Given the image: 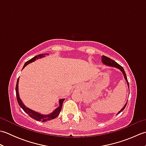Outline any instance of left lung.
I'll return each instance as SVG.
<instances>
[{
	"instance_id": "left-lung-1",
	"label": "left lung",
	"mask_w": 146,
	"mask_h": 146,
	"mask_svg": "<svg viewBox=\"0 0 146 146\" xmlns=\"http://www.w3.org/2000/svg\"><path fill=\"white\" fill-rule=\"evenodd\" d=\"M102 61L103 62V63L105 64L108 65V66H110L115 67V68H118V69H119L121 71H122V73L123 74V76H124V78H125V80H126L127 83L129 88V82H128V80H127V78L126 73H125V71H124V70H123V67H122V66H120V65L118 64V63H117V62L113 61V60H111V59L109 58L108 57L105 56H104V55H102ZM127 103L125 104V105H124V107H123L122 108V109H121V110L119 111V113H118L117 114L120 113L121 112V111L124 110V108H125L126 105H127Z\"/></svg>"
}]
</instances>
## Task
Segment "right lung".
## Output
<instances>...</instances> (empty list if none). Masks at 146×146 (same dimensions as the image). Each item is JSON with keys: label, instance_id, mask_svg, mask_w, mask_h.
Wrapping results in <instances>:
<instances>
[{"label": "right lung", "instance_id": "right-lung-1", "mask_svg": "<svg viewBox=\"0 0 146 146\" xmlns=\"http://www.w3.org/2000/svg\"><path fill=\"white\" fill-rule=\"evenodd\" d=\"M46 54H38V56H36L34 58H31V60H29V61H27V62H26L25 64H24V66L23 68V69L24 68H25V66H26L27 64H29L30 63H32V62L35 61L37 59H39V58H41L42 57L45 56V55ZM19 77L17 80V83H16V86H15V92H16V97H17V100L19 105V106L23 108V110L25 111V112L28 114L29 115L33 118V119H35L36 120H38V121H41V122H46V121H48V120H51L52 119H54L55 118H56L58 117V115L59 114H60V111L61 110V108H62V106H63V102L64 100V99H60V100H59V104H60V106H59L57 108H56V109L53 111V112L51 113V114H49V115H42V114H40L38 112H36V111H33L32 110L29 109V108H27V107H26L25 105L23 104V102H22L21 100L19 98V92H18V83H19Z\"/></svg>", "mask_w": 146, "mask_h": 146}]
</instances>
